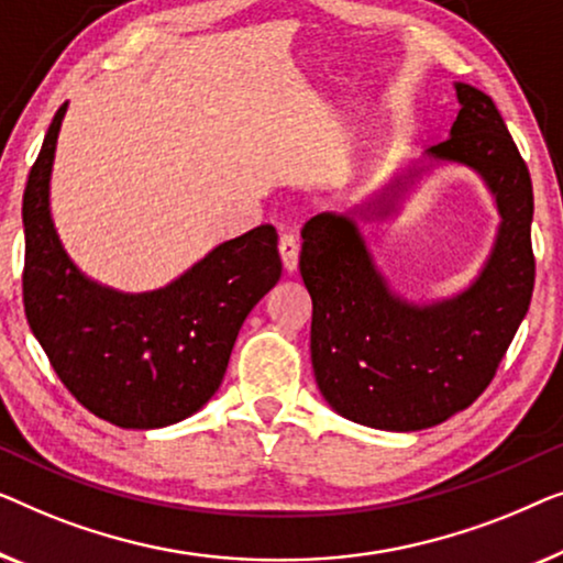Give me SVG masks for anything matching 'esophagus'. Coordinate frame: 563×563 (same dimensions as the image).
<instances>
[{
    "mask_svg": "<svg viewBox=\"0 0 563 563\" xmlns=\"http://www.w3.org/2000/svg\"><path fill=\"white\" fill-rule=\"evenodd\" d=\"M278 250H280V260H283L285 273H296V267H298V242H296V236L283 234Z\"/></svg>",
    "mask_w": 563,
    "mask_h": 563,
    "instance_id": "34e87169",
    "label": "esophagus"
}]
</instances>
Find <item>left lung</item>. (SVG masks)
Returning <instances> with one entry per match:
<instances>
[{"instance_id":"1","label":"left lung","mask_w":563,"mask_h":563,"mask_svg":"<svg viewBox=\"0 0 563 563\" xmlns=\"http://www.w3.org/2000/svg\"><path fill=\"white\" fill-rule=\"evenodd\" d=\"M454 89L462 109L449 140L354 211L316 213L300 229L316 385L339 416L369 429L421 431L470 408L495 377L533 292L530 173L495 101L470 84ZM443 162L478 173L501 224L477 279L454 297L416 305L389 288L356 221L397 212L409 188Z\"/></svg>"}]
</instances>
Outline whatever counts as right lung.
<instances>
[{"instance_id":"add662e5","label":"right lung","mask_w":563,"mask_h":563,"mask_svg":"<svg viewBox=\"0 0 563 563\" xmlns=\"http://www.w3.org/2000/svg\"><path fill=\"white\" fill-rule=\"evenodd\" d=\"M68 101L55 112L22 196L27 323L55 375L120 429H163L201 410L224 379L244 319L280 280L278 232L221 242L157 290L122 292L68 257L51 213V173Z\"/></svg>"}]
</instances>
